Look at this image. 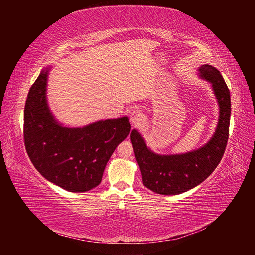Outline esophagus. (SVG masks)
<instances>
[{
    "mask_svg": "<svg viewBox=\"0 0 255 255\" xmlns=\"http://www.w3.org/2000/svg\"><path fill=\"white\" fill-rule=\"evenodd\" d=\"M143 120V115L139 111H134L130 113L129 116V121L134 126H139Z\"/></svg>",
    "mask_w": 255,
    "mask_h": 255,
    "instance_id": "1",
    "label": "esophagus"
}]
</instances>
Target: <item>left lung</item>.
Returning <instances> with one entry per match:
<instances>
[{"mask_svg": "<svg viewBox=\"0 0 255 255\" xmlns=\"http://www.w3.org/2000/svg\"><path fill=\"white\" fill-rule=\"evenodd\" d=\"M198 75L211 84L219 109L217 126L210 140L186 153L158 154L146 145L137 129L130 133L143 185L158 195H180L198 186L218 166L226 150L231 116L230 91L220 72L212 65L200 66Z\"/></svg>", "mask_w": 255, "mask_h": 255, "instance_id": "8db88e82", "label": "left lung"}]
</instances>
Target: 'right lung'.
Here are the masks:
<instances>
[{"instance_id":"right-lung-1","label":"right lung","mask_w":255,"mask_h":255,"mask_svg":"<svg viewBox=\"0 0 255 255\" xmlns=\"http://www.w3.org/2000/svg\"><path fill=\"white\" fill-rule=\"evenodd\" d=\"M41 70L29 89L24 109L25 149L35 168L49 182L71 192L101 183L107 161L128 136V117L70 127L53 115L47 99L49 72Z\"/></svg>"}]
</instances>
